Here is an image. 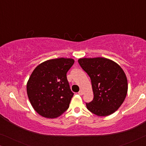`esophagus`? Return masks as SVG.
<instances>
[{"label":"esophagus","instance_id":"obj_1","mask_svg":"<svg viewBox=\"0 0 146 146\" xmlns=\"http://www.w3.org/2000/svg\"><path fill=\"white\" fill-rule=\"evenodd\" d=\"M78 94H79L80 96L82 95V94H83V91H82V90H80L79 92H78Z\"/></svg>","mask_w":146,"mask_h":146}]
</instances>
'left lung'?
I'll list each match as a JSON object with an SVG mask.
<instances>
[{"instance_id":"obj_1","label":"left lung","mask_w":146,"mask_h":146,"mask_svg":"<svg viewBox=\"0 0 146 146\" xmlns=\"http://www.w3.org/2000/svg\"><path fill=\"white\" fill-rule=\"evenodd\" d=\"M78 63L90 78L94 99L86 103L92 113L106 116L115 112L124 101L127 80L119 66L105 58H80Z\"/></svg>"}]
</instances>
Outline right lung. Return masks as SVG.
<instances>
[{
    "label": "right lung",
    "instance_id": "1",
    "mask_svg": "<svg viewBox=\"0 0 146 146\" xmlns=\"http://www.w3.org/2000/svg\"><path fill=\"white\" fill-rule=\"evenodd\" d=\"M72 58H56L38 66L27 83V94L38 113L48 118L62 114L69 108L74 93L66 74L72 66Z\"/></svg>",
    "mask_w": 146,
    "mask_h": 146
}]
</instances>
